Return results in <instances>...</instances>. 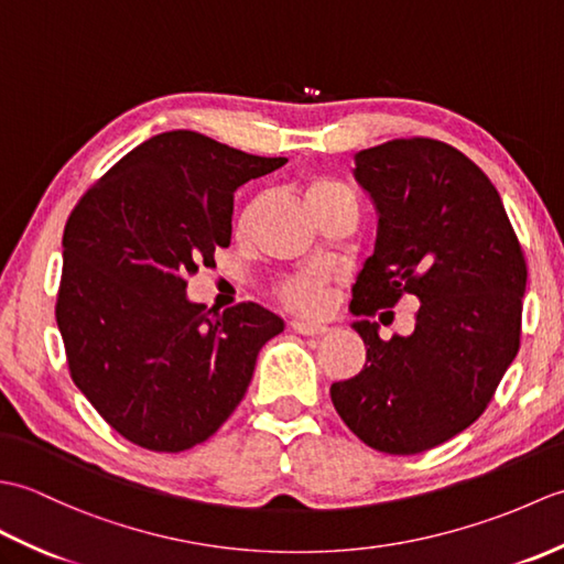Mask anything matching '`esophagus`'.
<instances>
[{
	"label": "esophagus",
	"mask_w": 564,
	"mask_h": 564,
	"mask_svg": "<svg viewBox=\"0 0 564 564\" xmlns=\"http://www.w3.org/2000/svg\"><path fill=\"white\" fill-rule=\"evenodd\" d=\"M291 327L295 334H303V337H317V334L327 332V325H317V322H305V319H293Z\"/></svg>",
	"instance_id": "obj_1"
}]
</instances>
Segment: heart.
<instances>
[{
    "mask_svg": "<svg viewBox=\"0 0 564 564\" xmlns=\"http://www.w3.org/2000/svg\"><path fill=\"white\" fill-rule=\"evenodd\" d=\"M305 200H307L310 210L315 213V218L325 210L339 206V203H344V200L356 203L349 191L339 184L327 182V178H315L313 184H307ZM254 208L257 206H249L242 213V218H239V227H242V230L249 225L251 215H254ZM273 297L285 310H291V313H297V315H305V317L325 315L329 310V303H332L329 281H327V275L319 271H301V273L285 275V279H281L273 285Z\"/></svg>",
    "mask_w": 564,
    "mask_h": 564,
    "instance_id": "heart-1",
    "label": "heart"
}]
</instances>
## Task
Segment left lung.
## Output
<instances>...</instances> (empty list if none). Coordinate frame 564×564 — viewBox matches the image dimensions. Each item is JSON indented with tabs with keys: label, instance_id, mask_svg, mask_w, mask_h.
Here are the masks:
<instances>
[{
	"label": "left lung",
	"instance_id": "1",
	"mask_svg": "<svg viewBox=\"0 0 564 564\" xmlns=\"http://www.w3.org/2000/svg\"><path fill=\"white\" fill-rule=\"evenodd\" d=\"M354 162L380 218L351 313L376 317L404 295L419 313L390 341L356 322L366 366L334 382L332 402L366 446L424 453L480 419L519 354L523 249L492 182L448 142L398 138Z\"/></svg>",
	"mask_w": 564,
	"mask_h": 564
}]
</instances>
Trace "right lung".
I'll list each match as a JSON object with an SVG mask.
<instances>
[{"mask_svg": "<svg viewBox=\"0 0 564 564\" xmlns=\"http://www.w3.org/2000/svg\"><path fill=\"white\" fill-rule=\"evenodd\" d=\"M285 162L170 130L69 213L55 303L69 376L135 446L178 453L210 438L242 402L261 346L283 332L257 303L210 315L186 285L230 247L237 186Z\"/></svg>", "mask_w": 564, "mask_h": 564, "instance_id": "add662e5", "label": "right lung"}]
</instances>
